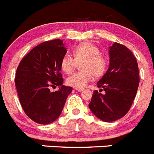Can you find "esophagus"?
Segmentation results:
<instances>
[{"label":"esophagus","mask_w":154,"mask_h":154,"mask_svg":"<svg viewBox=\"0 0 154 154\" xmlns=\"http://www.w3.org/2000/svg\"><path fill=\"white\" fill-rule=\"evenodd\" d=\"M76 91H79V92H81V91H84V88H76Z\"/></svg>","instance_id":"obj_1"}]
</instances>
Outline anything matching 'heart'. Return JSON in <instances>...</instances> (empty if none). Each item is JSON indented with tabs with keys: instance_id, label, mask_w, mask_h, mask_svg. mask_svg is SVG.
<instances>
[{
	"instance_id": "obj_1",
	"label": "heart",
	"mask_w": 154,
	"mask_h": 154,
	"mask_svg": "<svg viewBox=\"0 0 154 154\" xmlns=\"http://www.w3.org/2000/svg\"><path fill=\"white\" fill-rule=\"evenodd\" d=\"M74 57L69 54H65L60 60V67L67 74H70L77 66V62L80 63V68L78 72L70 75L67 78V84L76 88H83L94 76L100 77L103 75L107 68V60L102 55L100 49L96 45L89 42L79 44L73 50Z\"/></svg>"
}]
</instances>
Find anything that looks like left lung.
<instances>
[{"label":"left lung","mask_w":154,"mask_h":154,"mask_svg":"<svg viewBox=\"0 0 154 154\" xmlns=\"http://www.w3.org/2000/svg\"><path fill=\"white\" fill-rule=\"evenodd\" d=\"M110 65L97 82L101 94L94 91L89 107L100 120L112 122L127 114L137 94L139 69L134 54L124 45L114 43L109 48Z\"/></svg>","instance_id":"8db88e82"}]
</instances>
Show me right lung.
Listing matches in <instances>:
<instances>
[{"label": "right lung", "instance_id": "right-lung-1", "mask_svg": "<svg viewBox=\"0 0 154 154\" xmlns=\"http://www.w3.org/2000/svg\"><path fill=\"white\" fill-rule=\"evenodd\" d=\"M67 48L60 39L43 42L23 57L17 68L15 86L27 117L40 124H49L59 117L71 87L63 85L60 60ZM60 86L54 92L51 86Z\"/></svg>", "mask_w": 154, "mask_h": 154}]
</instances>
